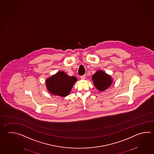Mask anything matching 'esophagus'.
<instances>
[{"label":"esophagus","mask_w":154,"mask_h":154,"mask_svg":"<svg viewBox=\"0 0 154 154\" xmlns=\"http://www.w3.org/2000/svg\"><path fill=\"white\" fill-rule=\"evenodd\" d=\"M85 77H86V75H81V76L80 77V78H81V79H85Z\"/></svg>","instance_id":"obj_1"}]
</instances>
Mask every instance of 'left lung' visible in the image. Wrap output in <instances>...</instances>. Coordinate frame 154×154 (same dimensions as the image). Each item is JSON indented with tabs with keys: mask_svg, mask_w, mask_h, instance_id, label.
<instances>
[{
	"mask_svg": "<svg viewBox=\"0 0 154 154\" xmlns=\"http://www.w3.org/2000/svg\"><path fill=\"white\" fill-rule=\"evenodd\" d=\"M92 79L95 87L100 91H103L107 89L112 82L110 75L101 70L97 71L93 75Z\"/></svg>",
	"mask_w": 154,
	"mask_h": 154,
	"instance_id": "left-lung-1",
	"label": "left lung"
}]
</instances>
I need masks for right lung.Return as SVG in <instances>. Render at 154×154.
Masks as SVG:
<instances>
[{
    "label": "right lung",
    "instance_id": "1",
    "mask_svg": "<svg viewBox=\"0 0 154 154\" xmlns=\"http://www.w3.org/2000/svg\"><path fill=\"white\" fill-rule=\"evenodd\" d=\"M77 81L74 76H69L66 73L60 71L48 78L46 84L50 93L55 95L65 97L69 95L73 84Z\"/></svg>",
    "mask_w": 154,
    "mask_h": 154
}]
</instances>
